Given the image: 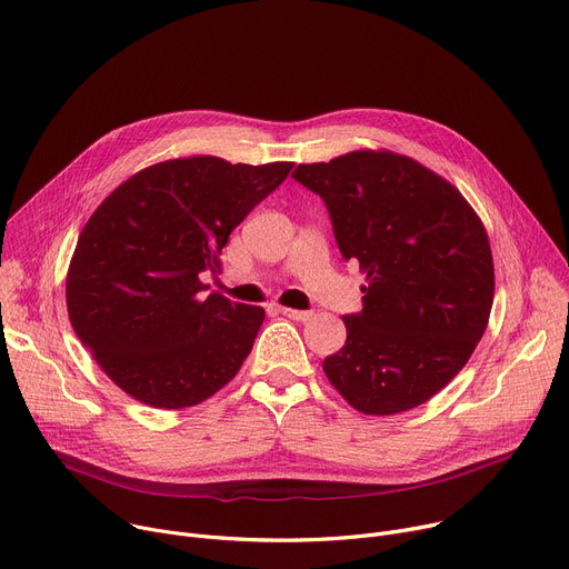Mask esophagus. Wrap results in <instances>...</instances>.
<instances>
[{
    "instance_id": "34e87169",
    "label": "esophagus",
    "mask_w": 569,
    "mask_h": 569,
    "mask_svg": "<svg viewBox=\"0 0 569 569\" xmlns=\"http://www.w3.org/2000/svg\"><path fill=\"white\" fill-rule=\"evenodd\" d=\"M278 311L282 317L291 319V321H309L311 319V311H302V309H291V307H278Z\"/></svg>"
}]
</instances>
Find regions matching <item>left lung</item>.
Listing matches in <instances>:
<instances>
[{
  "label": "left lung",
  "instance_id": "8db88e82",
  "mask_svg": "<svg viewBox=\"0 0 569 569\" xmlns=\"http://www.w3.org/2000/svg\"><path fill=\"white\" fill-rule=\"evenodd\" d=\"M319 194L341 256L366 276L330 385L366 416L409 411L448 387L481 341L495 269L486 228L459 189L413 158L352 151L298 164Z\"/></svg>",
  "mask_w": 569,
  "mask_h": 569
}]
</instances>
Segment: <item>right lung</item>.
Listing matches in <instances>:
<instances>
[{
	"label": "right lung",
	"instance_id": "add662e5",
	"mask_svg": "<svg viewBox=\"0 0 569 569\" xmlns=\"http://www.w3.org/2000/svg\"><path fill=\"white\" fill-rule=\"evenodd\" d=\"M293 162L230 164L217 156L151 164L92 212L68 269L72 328L110 380L138 402L184 409L239 372L264 309L203 296L201 271Z\"/></svg>",
	"mask_w": 569,
	"mask_h": 569
}]
</instances>
